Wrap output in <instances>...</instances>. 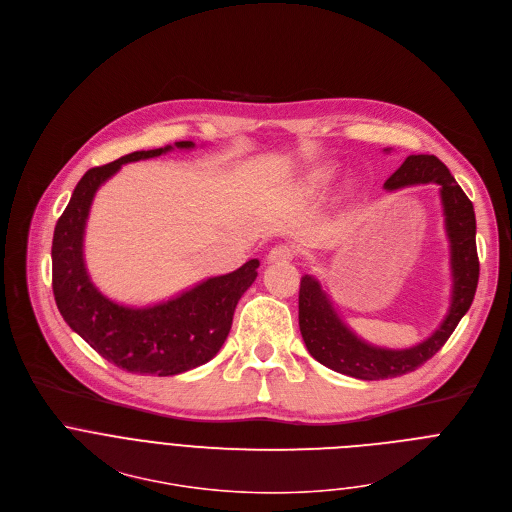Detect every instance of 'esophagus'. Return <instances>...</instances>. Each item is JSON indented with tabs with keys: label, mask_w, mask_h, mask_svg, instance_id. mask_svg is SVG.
<instances>
[{
	"label": "esophagus",
	"mask_w": 512,
	"mask_h": 512,
	"mask_svg": "<svg viewBox=\"0 0 512 512\" xmlns=\"http://www.w3.org/2000/svg\"><path fill=\"white\" fill-rule=\"evenodd\" d=\"M295 255V249L287 243H279L275 247H271V251L267 253V261L275 263V261H291Z\"/></svg>",
	"instance_id": "34e87169"
}]
</instances>
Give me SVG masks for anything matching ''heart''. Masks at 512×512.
Instances as JSON below:
<instances>
[{
  "label": "heart",
  "instance_id": "heart-1",
  "mask_svg": "<svg viewBox=\"0 0 512 512\" xmlns=\"http://www.w3.org/2000/svg\"><path fill=\"white\" fill-rule=\"evenodd\" d=\"M329 179V170L327 168H321L319 173H315L313 177H311V183L313 185H321V183H325Z\"/></svg>",
  "mask_w": 512,
  "mask_h": 512
}]
</instances>
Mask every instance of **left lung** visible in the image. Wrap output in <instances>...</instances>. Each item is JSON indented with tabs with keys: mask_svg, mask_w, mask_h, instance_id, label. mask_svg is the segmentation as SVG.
Masks as SVG:
<instances>
[{
	"mask_svg": "<svg viewBox=\"0 0 512 512\" xmlns=\"http://www.w3.org/2000/svg\"><path fill=\"white\" fill-rule=\"evenodd\" d=\"M436 183L446 217L452 263V305L442 325L426 342L408 350L374 348L356 337L337 317L321 285L303 275L299 285V329L309 354L325 368L358 380L398 378L426 364L456 329L458 321L470 309L478 285L476 219L470 199L450 175L446 164L432 154L408 156L394 175L384 183L386 191H398L412 185Z\"/></svg>",
	"mask_w": 512,
	"mask_h": 512,
	"instance_id": "obj_1",
	"label": "left lung"
}]
</instances>
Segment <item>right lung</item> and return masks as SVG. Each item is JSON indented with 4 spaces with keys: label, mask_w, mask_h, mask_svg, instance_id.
I'll return each instance as SVG.
<instances>
[{
    "label": "right lung",
    "mask_w": 512,
    "mask_h": 512,
    "mask_svg": "<svg viewBox=\"0 0 512 512\" xmlns=\"http://www.w3.org/2000/svg\"><path fill=\"white\" fill-rule=\"evenodd\" d=\"M175 146L195 144L183 140ZM170 148L136 150L90 168L58 219L52 241V289L62 317L104 360L142 376H175L215 358L231 331L235 307L259 267V261L251 259L233 273L211 277L175 299L142 309L118 305L92 285L82 241L98 187L122 164L154 158Z\"/></svg>",
    "instance_id": "right-lung-1"
}]
</instances>
